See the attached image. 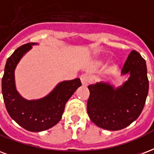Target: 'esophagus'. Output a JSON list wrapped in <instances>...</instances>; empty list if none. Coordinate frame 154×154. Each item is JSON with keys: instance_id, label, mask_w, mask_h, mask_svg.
Segmentation results:
<instances>
[{"instance_id": "esophagus-1", "label": "esophagus", "mask_w": 154, "mask_h": 154, "mask_svg": "<svg viewBox=\"0 0 154 154\" xmlns=\"http://www.w3.org/2000/svg\"><path fill=\"white\" fill-rule=\"evenodd\" d=\"M80 78H81V82H82V85H85V86L89 85L90 84V82H91V78L87 74H82Z\"/></svg>"}]
</instances>
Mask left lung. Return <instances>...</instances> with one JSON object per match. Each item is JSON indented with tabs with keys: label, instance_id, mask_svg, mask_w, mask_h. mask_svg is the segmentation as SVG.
Segmentation results:
<instances>
[{
	"label": "left lung",
	"instance_id": "left-lung-1",
	"mask_svg": "<svg viewBox=\"0 0 154 154\" xmlns=\"http://www.w3.org/2000/svg\"><path fill=\"white\" fill-rule=\"evenodd\" d=\"M129 74L124 85L115 89L109 84L88 86L87 112L90 119L102 128L116 131L126 128L142 112L149 92L145 60L137 51L129 54L122 74Z\"/></svg>",
	"mask_w": 154,
	"mask_h": 154
}]
</instances>
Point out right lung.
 Returning a JSON list of instances; mask_svg holds the SVG:
<instances>
[{"label": "right lung", "instance_id": "obj_1", "mask_svg": "<svg viewBox=\"0 0 154 154\" xmlns=\"http://www.w3.org/2000/svg\"><path fill=\"white\" fill-rule=\"evenodd\" d=\"M32 44L22 45L7 60L2 77V94L12 119L26 130L41 132L51 128L60 120L65 104L82 83L79 78L65 81L60 82L51 94L42 99L27 101L22 98L15 88L14 69Z\"/></svg>", "mask_w": 154, "mask_h": 154}]
</instances>
